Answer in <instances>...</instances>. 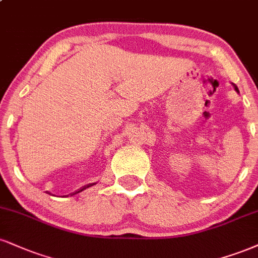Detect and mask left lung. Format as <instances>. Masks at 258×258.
I'll use <instances>...</instances> for the list:
<instances>
[{
	"label": "left lung",
	"instance_id": "obj_1",
	"mask_svg": "<svg viewBox=\"0 0 258 258\" xmlns=\"http://www.w3.org/2000/svg\"><path fill=\"white\" fill-rule=\"evenodd\" d=\"M234 86V89H235V91H237V92H239V90H238V88H237V86H235V85H233Z\"/></svg>",
	"mask_w": 258,
	"mask_h": 258
}]
</instances>
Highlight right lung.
<instances>
[{"label":"right lung","mask_w":258,"mask_h":258,"mask_svg":"<svg viewBox=\"0 0 258 258\" xmlns=\"http://www.w3.org/2000/svg\"><path fill=\"white\" fill-rule=\"evenodd\" d=\"M92 185H95V182H94V184H89V185H86V186H83V187H82V188H79V190H78V191H76V192H74V194H72V195H71V196H73V195H76V194H79V192H82V191H84V190H85V188H88V187H90V186H92ZM46 194L51 195V194H50V192H46Z\"/></svg>","instance_id":"right-lung-1"}]
</instances>
